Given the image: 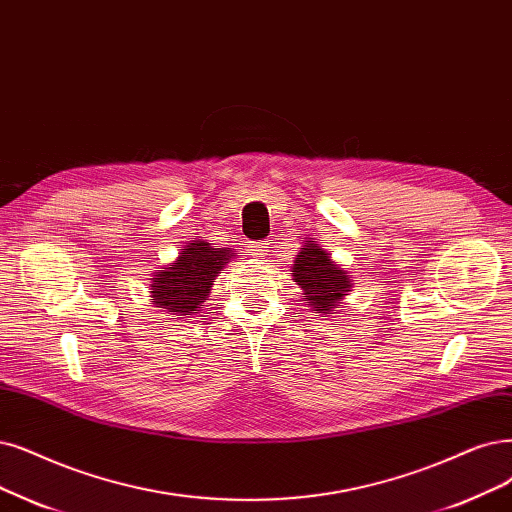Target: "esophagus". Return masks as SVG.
Wrapping results in <instances>:
<instances>
[{
  "mask_svg": "<svg viewBox=\"0 0 512 512\" xmlns=\"http://www.w3.org/2000/svg\"><path fill=\"white\" fill-rule=\"evenodd\" d=\"M270 242H253L249 244V253L255 257V259H266V255L270 253Z\"/></svg>",
  "mask_w": 512,
  "mask_h": 512,
  "instance_id": "obj_1",
  "label": "esophagus"
}]
</instances>
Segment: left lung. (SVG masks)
<instances>
[{
  "label": "left lung",
  "mask_w": 512,
  "mask_h": 512,
  "mask_svg": "<svg viewBox=\"0 0 512 512\" xmlns=\"http://www.w3.org/2000/svg\"><path fill=\"white\" fill-rule=\"evenodd\" d=\"M293 282L301 287V301L314 314H333L352 291V276L339 268L314 238L304 240L291 266Z\"/></svg>",
  "instance_id": "obj_1"
}]
</instances>
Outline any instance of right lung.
I'll return each mask as SVG.
<instances>
[{"label":"right lung","instance_id":"right-lung-1","mask_svg":"<svg viewBox=\"0 0 512 512\" xmlns=\"http://www.w3.org/2000/svg\"><path fill=\"white\" fill-rule=\"evenodd\" d=\"M236 253L215 249L206 240H189L179 257L158 268L149 278V297L154 306L170 316L192 318L211 295L213 282Z\"/></svg>","mask_w":512,"mask_h":512}]
</instances>
